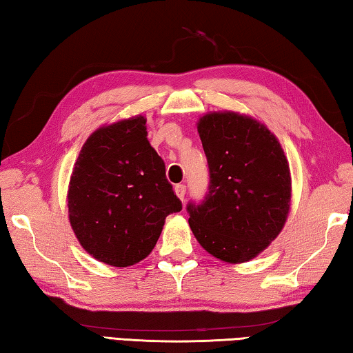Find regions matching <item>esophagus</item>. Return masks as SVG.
Wrapping results in <instances>:
<instances>
[{
	"instance_id": "esophagus-1",
	"label": "esophagus",
	"mask_w": 353,
	"mask_h": 353,
	"mask_svg": "<svg viewBox=\"0 0 353 353\" xmlns=\"http://www.w3.org/2000/svg\"><path fill=\"white\" fill-rule=\"evenodd\" d=\"M174 190H176V194L179 196V199H182V201H183V198H185V193H187V187H185L183 183H179V185H176Z\"/></svg>"
}]
</instances>
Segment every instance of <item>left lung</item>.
<instances>
[{
  "label": "left lung",
  "instance_id": "8db88e82",
  "mask_svg": "<svg viewBox=\"0 0 353 353\" xmlns=\"http://www.w3.org/2000/svg\"><path fill=\"white\" fill-rule=\"evenodd\" d=\"M208 191L190 201L188 223L208 254L229 263L254 259L288 216L290 166L276 137L238 113H208L198 123Z\"/></svg>",
  "mask_w": 353,
  "mask_h": 353
}]
</instances>
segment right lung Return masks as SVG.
Returning a JSON list of instances; mask_svg holds the SVG:
<instances>
[{
  "instance_id": "obj_1",
  "label": "right lung",
  "mask_w": 353,
  "mask_h": 353,
  "mask_svg": "<svg viewBox=\"0 0 353 353\" xmlns=\"http://www.w3.org/2000/svg\"><path fill=\"white\" fill-rule=\"evenodd\" d=\"M145 124L135 117L93 132L70 181L68 213L77 240L94 259L118 268L146 259L165 218L182 210Z\"/></svg>"
}]
</instances>
